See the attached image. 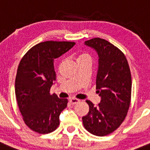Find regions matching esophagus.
I'll list each match as a JSON object with an SVG mask.
<instances>
[{"label":"esophagus","mask_w":150,"mask_h":150,"mask_svg":"<svg viewBox=\"0 0 150 150\" xmlns=\"http://www.w3.org/2000/svg\"><path fill=\"white\" fill-rule=\"evenodd\" d=\"M69 101H70V103H71V104H77V103L80 102V100H79V99H77V98H72L69 99Z\"/></svg>","instance_id":"obj_1"}]
</instances>
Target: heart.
Masks as SVG:
<instances>
[{"mask_svg":"<svg viewBox=\"0 0 150 150\" xmlns=\"http://www.w3.org/2000/svg\"><path fill=\"white\" fill-rule=\"evenodd\" d=\"M83 59H91V57L88 53H81L79 55L77 58V61H80V60Z\"/></svg>","mask_w":150,"mask_h":150,"instance_id":"obj_1","label":"heart"}]
</instances>
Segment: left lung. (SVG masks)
<instances>
[{
    "label": "left lung",
    "mask_w": 150,
    "mask_h": 150,
    "mask_svg": "<svg viewBox=\"0 0 150 150\" xmlns=\"http://www.w3.org/2000/svg\"><path fill=\"white\" fill-rule=\"evenodd\" d=\"M98 55L96 89L100 102L94 106L90 100L89 111L82 117L83 125L93 135L104 137L113 133L123 123L131 99L132 80L124 54L107 40L94 38L85 41Z\"/></svg>",
    "instance_id": "obj_1"
}]
</instances>
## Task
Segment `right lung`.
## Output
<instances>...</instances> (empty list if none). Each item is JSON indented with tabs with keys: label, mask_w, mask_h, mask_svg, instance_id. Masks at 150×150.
<instances>
[{
	"label": "right lung",
	"mask_w": 150,
	"mask_h": 150,
	"mask_svg": "<svg viewBox=\"0 0 150 150\" xmlns=\"http://www.w3.org/2000/svg\"><path fill=\"white\" fill-rule=\"evenodd\" d=\"M75 42L46 41L33 46L20 62L15 80V94L25 124L36 133L46 134L59 125V115L67 99L50 93L56 81L54 60Z\"/></svg>",
	"instance_id": "obj_1"
}]
</instances>
